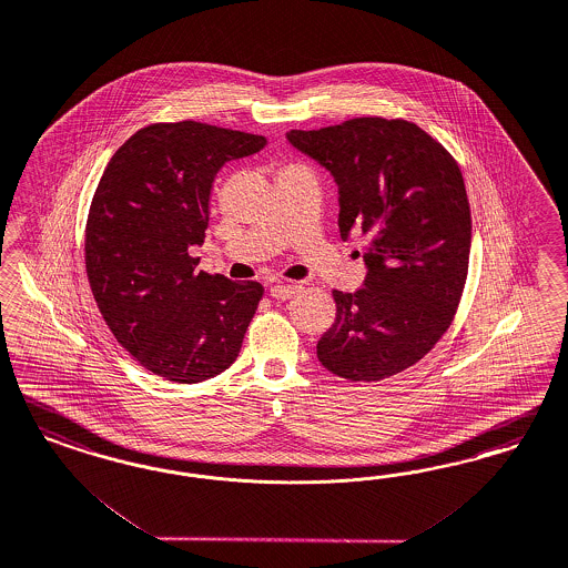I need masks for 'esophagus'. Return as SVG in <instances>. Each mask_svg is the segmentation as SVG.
I'll list each match as a JSON object with an SVG mask.
<instances>
[{"label":"esophagus","mask_w":568,"mask_h":568,"mask_svg":"<svg viewBox=\"0 0 568 568\" xmlns=\"http://www.w3.org/2000/svg\"><path fill=\"white\" fill-rule=\"evenodd\" d=\"M295 294H297L295 285H273L271 287V295H273L274 300H281V302L292 300Z\"/></svg>","instance_id":"esophagus-1"}]
</instances>
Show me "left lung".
I'll return each instance as SVG.
<instances>
[{"label": "left lung", "instance_id": "8db88e82", "mask_svg": "<svg viewBox=\"0 0 568 568\" xmlns=\"http://www.w3.org/2000/svg\"><path fill=\"white\" fill-rule=\"evenodd\" d=\"M287 140L337 184L342 241L367 236L363 287L333 292L321 365L351 382L405 372L449 329L466 285L471 220L457 163L403 119H351Z\"/></svg>", "mask_w": 568, "mask_h": 568}]
</instances>
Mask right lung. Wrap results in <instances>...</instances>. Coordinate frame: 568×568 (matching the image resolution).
Segmentation results:
<instances>
[{
  "label": "right lung",
  "mask_w": 568,
  "mask_h": 568,
  "mask_svg": "<svg viewBox=\"0 0 568 568\" xmlns=\"http://www.w3.org/2000/svg\"><path fill=\"white\" fill-rule=\"evenodd\" d=\"M266 138L196 121L153 123L111 156L85 224L100 314L138 363L176 384L229 369L262 297L255 281L195 273L215 174Z\"/></svg>",
  "instance_id": "obj_1"
}]
</instances>
